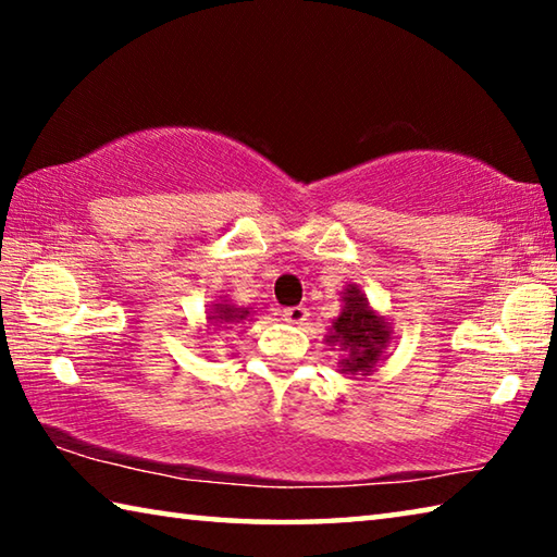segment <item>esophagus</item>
Here are the masks:
<instances>
[{"label": "esophagus", "instance_id": "obj_1", "mask_svg": "<svg viewBox=\"0 0 557 557\" xmlns=\"http://www.w3.org/2000/svg\"><path fill=\"white\" fill-rule=\"evenodd\" d=\"M282 317H285V322H289V324H305V322H307V317H309V312H307V307L297 305V307H287V309H282Z\"/></svg>", "mask_w": 557, "mask_h": 557}]
</instances>
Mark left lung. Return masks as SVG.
<instances>
[{
	"instance_id": "obj_1",
	"label": "left lung",
	"mask_w": 557,
	"mask_h": 557,
	"mask_svg": "<svg viewBox=\"0 0 557 557\" xmlns=\"http://www.w3.org/2000/svg\"><path fill=\"white\" fill-rule=\"evenodd\" d=\"M338 297H342V312L326 329L324 342L342 351L338 373L346 379L373 375L388 358L393 342L391 319L371 307L369 297L358 285H346Z\"/></svg>"
}]
</instances>
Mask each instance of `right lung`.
I'll return each mask as SVG.
<instances>
[{
	"label": "right lung",
	"mask_w": 557,
	"mask_h": 557,
	"mask_svg": "<svg viewBox=\"0 0 557 557\" xmlns=\"http://www.w3.org/2000/svg\"><path fill=\"white\" fill-rule=\"evenodd\" d=\"M252 322V307L235 305L228 297H219L211 301V309L206 312V326L213 329H233Z\"/></svg>",
	"instance_id": "right-lung-1"
}]
</instances>
